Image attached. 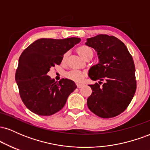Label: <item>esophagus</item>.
Segmentation results:
<instances>
[{
    "mask_svg": "<svg viewBox=\"0 0 150 150\" xmlns=\"http://www.w3.org/2000/svg\"><path fill=\"white\" fill-rule=\"evenodd\" d=\"M84 85L82 83H77V87H78V88H81V87H82Z\"/></svg>",
    "mask_w": 150,
    "mask_h": 150,
    "instance_id": "34e87169",
    "label": "esophagus"
}]
</instances>
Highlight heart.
<instances>
[{
  "label": "heart",
  "mask_w": 150,
  "mask_h": 150,
  "mask_svg": "<svg viewBox=\"0 0 150 150\" xmlns=\"http://www.w3.org/2000/svg\"><path fill=\"white\" fill-rule=\"evenodd\" d=\"M89 52H92V50L90 48L88 47L87 46H82L77 49V53H79V55L82 58H83L86 54ZM67 56H68V53H65L63 56V61H65L66 60ZM66 76L70 80L77 81V82H80L82 81L84 79V77L85 76V72H82L81 70H72L70 72H68L66 74Z\"/></svg>",
  "instance_id": "obj_1"
}]
</instances>
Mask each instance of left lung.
Instances as JSON below:
<instances>
[{"instance_id":"8db88e82","label":"left lung","mask_w":150,"mask_h":150,"mask_svg":"<svg viewBox=\"0 0 150 150\" xmlns=\"http://www.w3.org/2000/svg\"><path fill=\"white\" fill-rule=\"evenodd\" d=\"M85 44L95 49L99 58V63L89 70V77L99 81L89 85L92 93L87 99L88 108L101 118L118 116L128 107L137 87L132 56L113 36L99 34L87 39ZM101 81L105 82L101 86Z\"/></svg>"}]
</instances>
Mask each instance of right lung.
I'll list each match as a JSON object with an SVG mask.
<instances>
[{"instance_id": "add662e5", "label": "right lung", "mask_w": 150, "mask_h": 150, "mask_svg": "<svg viewBox=\"0 0 150 150\" xmlns=\"http://www.w3.org/2000/svg\"><path fill=\"white\" fill-rule=\"evenodd\" d=\"M81 41L42 38L31 44L19 58L15 73L20 95L26 107L39 116H51L63 108L68 96L77 88L73 80L55 82L47 75L51 67L61 64L63 56Z\"/></svg>"}]
</instances>
